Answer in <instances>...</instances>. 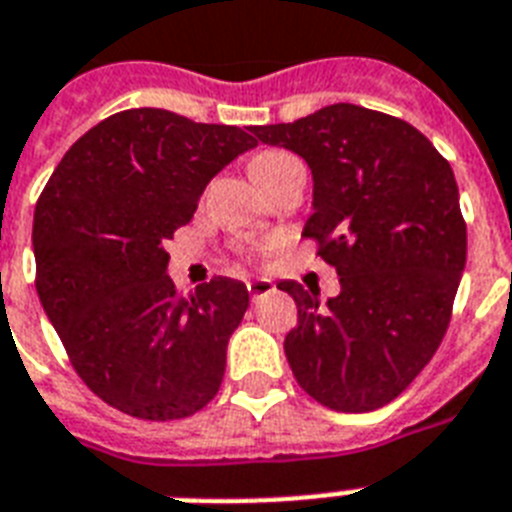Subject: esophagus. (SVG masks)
<instances>
[{
  "mask_svg": "<svg viewBox=\"0 0 512 512\" xmlns=\"http://www.w3.org/2000/svg\"><path fill=\"white\" fill-rule=\"evenodd\" d=\"M247 292L249 297H252V302H257V299H263L268 297V294L276 292V284L268 281V278H255V281H247Z\"/></svg>",
  "mask_w": 512,
  "mask_h": 512,
  "instance_id": "esophagus-1",
  "label": "esophagus"
}]
</instances>
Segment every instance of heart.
<instances>
[{"instance_id":"heart-1","label":"heart","mask_w":512,"mask_h":512,"mask_svg":"<svg viewBox=\"0 0 512 512\" xmlns=\"http://www.w3.org/2000/svg\"><path fill=\"white\" fill-rule=\"evenodd\" d=\"M289 160H294L289 152H278V149L263 152V155H257L255 160H252V176H255V173H265V170L278 168V165H284V162H289Z\"/></svg>"}]
</instances>
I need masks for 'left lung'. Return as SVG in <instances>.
<instances>
[{
  "label": "left lung",
  "mask_w": 512,
  "mask_h": 512,
  "mask_svg": "<svg viewBox=\"0 0 512 512\" xmlns=\"http://www.w3.org/2000/svg\"><path fill=\"white\" fill-rule=\"evenodd\" d=\"M252 134L310 165L313 215L302 236L342 284L326 305L318 289L278 284L297 302L284 339L294 378L336 413L384 407L450 326L468 244L450 162L405 120L347 102Z\"/></svg>",
  "instance_id": "left-lung-1"
}]
</instances>
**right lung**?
<instances>
[{"label": "right lung", "mask_w": 512, "mask_h": 512, "mask_svg": "<svg viewBox=\"0 0 512 512\" xmlns=\"http://www.w3.org/2000/svg\"><path fill=\"white\" fill-rule=\"evenodd\" d=\"M255 144L236 126L123 110L86 131L41 191L36 292L83 384L120 413L178 421L218 394L247 286L218 276L184 297L162 244Z\"/></svg>", "instance_id": "add662e5"}]
</instances>
